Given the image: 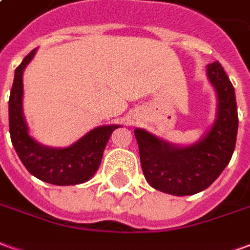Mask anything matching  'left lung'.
<instances>
[{"mask_svg":"<svg viewBox=\"0 0 250 250\" xmlns=\"http://www.w3.org/2000/svg\"><path fill=\"white\" fill-rule=\"evenodd\" d=\"M218 96L214 125L198 143L177 147L141 128L135 130L142 170L152 188L173 195L199 193L218 178L236 147L238 114L234 87L218 62L208 65Z\"/></svg>","mask_w":250,"mask_h":250,"instance_id":"left-lung-1","label":"left lung"}]
</instances>
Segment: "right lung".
<instances>
[{"instance_id": "1", "label": "right lung", "mask_w": 250, "mask_h": 250, "mask_svg": "<svg viewBox=\"0 0 250 250\" xmlns=\"http://www.w3.org/2000/svg\"><path fill=\"white\" fill-rule=\"evenodd\" d=\"M36 49L26 55L16 68L9 98V131L17 155L26 170L36 178L59 186L87 182L98 171L105 145L119 125H103L66 148H51L39 145L28 134L22 115V72L33 59Z\"/></svg>"}]
</instances>
